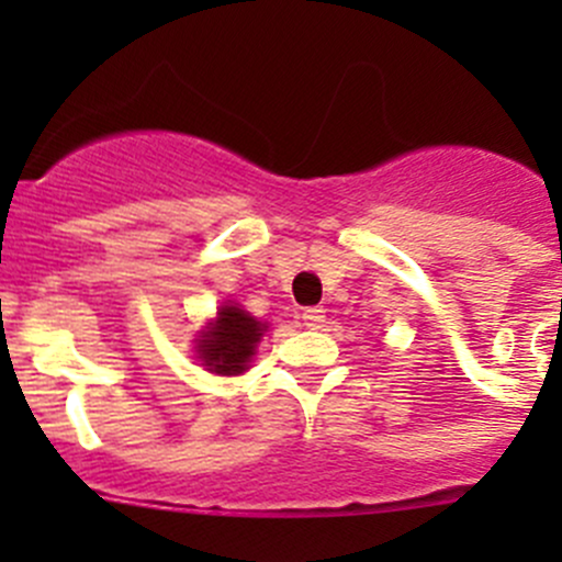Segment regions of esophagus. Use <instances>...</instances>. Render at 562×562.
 Here are the masks:
<instances>
[{"mask_svg": "<svg viewBox=\"0 0 562 562\" xmlns=\"http://www.w3.org/2000/svg\"><path fill=\"white\" fill-rule=\"evenodd\" d=\"M302 321L307 328H321L323 321H326V313H323L321 307H307L302 313Z\"/></svg>", "mask_w": 562, "mask_h": 562, "instance_id": "1", "label": "esophagus"}]
</instances>
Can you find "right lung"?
<instances>
[{"label": "right lung", "mask_w": 562, "mask_h": 562, "mask_svg": "<svg viewBox=\"0 0 562 562\" xmlns=\"http://www.w3.org/2000/svg\"><path fill=\"white\" fill-rule=\"evenodd\" d=\"M266 331V323L225 302L217 317L198 334L195 353L214 375H241L249 370L255 348Z\"/></svg>", "instance_id": "right-lung-1"}]
</instances>
